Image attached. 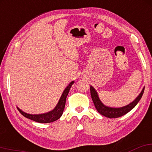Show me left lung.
Here are the masks:
<instances>
[{"label":"left lung","instance_id":"left-lung-1","mask_svg":"<svg viewBox=\"0 0 152 152\" xmlns=\"http://www.w3.org/2000/svg\"><path fill=\"white\" fill-rule=\"evenodd\" d=\"M144 90H145V88H143L142 91H141V93L140 94L139 96L136 98V99L133 100V101L131 103H130L129 105L119 108H112L106 107V106L104 105L100 100L99 98H98L97 92L96 91V90L94 89L92 86H90L91 96L92 100H93L94 104V105H95L96 110H98V112H99L100 115L105 116L106 117L110 118V119L121 117V116L127 114L128 112L131 111L133 108L135 107V106L137 105V102H138L140 101V100L141 99L142 96L143 95Z\"/></svg>","mask_w":152,"mask_h":152}]
</instances>
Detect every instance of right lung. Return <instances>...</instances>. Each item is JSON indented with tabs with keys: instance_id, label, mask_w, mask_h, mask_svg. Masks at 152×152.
<instances>
[{
	"instance_id": "right-lung-1",
	"label": "right lung",
	"mask_w": 152,
	"mask_h": 152,
	"mask_svg": "<svg viewBox=\"0 0 152 152\" xmlns=\"http://www.w3.org/2000/svg\"><path fill=\"white\" fill-rule=\"evenodd\" d=\"M74 81L70 82L69 84V85L65 88L64 93H63L61 97L60 100L56 106V107L54 108L52 111L50 112H47L45 114H42V115H30V114H27L21 111L20 109L17 108L19 110V112L22 115L23 117L28 118L29 119L33 120V121L38 122V123H52V122L56 121L57 119H58L59 118L61 117L63 112L65 108V105H66V100L67 96L69 93V91L70 89V87L73 84Z\"/></svg>"
}]
</instances>
